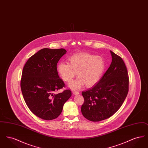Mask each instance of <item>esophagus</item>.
I'll return each mask as SVG.
<instances>
[{"instance_id":"34e87169","label":"esophagus","mask_w":148,"mask_h":148,"mask_svg":"<svg viewBox=\"0 0 148 148\" xmlns=\"http://www.w3.org/2000/svg\"><path fill=\"white\" fill-rule=\"evenodd\" d=\"M73 93L74 95H77V94H79V92L77 91V90H74V91L73 92Z\"/></svg>"}]
</instances>
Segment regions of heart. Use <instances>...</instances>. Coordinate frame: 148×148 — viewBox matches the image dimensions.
<instances>
[{"mask_svg": "<svg viewBox=\"0 0 148 148\" xmlns=\"http://www.w3.org/2000/svg\"><path fill=\"white\" fill-rule=\"evenodd\" d=\"M68 63L60 62L57 65L60 77L65 82H71L77 73L79 77L69 84L72 89H79L85 84H95L106 69V63L101 56L87 53H77L68 58Z\"/></svg>", "mask_w": 148, "mask_h": 148, "instance_id": "obj_1", "label": "heart"}]
</instances>
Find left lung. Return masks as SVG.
<instances>
[{"instance_id":"left-lung-1","label":"left lung","mask_w":148,"mask_h":148,"mask_svg":"<svg viewBox=\"0 0 148 148\" xmlns=\"http://www.w3.org/2000/svg\"><path fill=\"white\" fill-rule=\"evenodd\" d=\"M112 62L103 77L92 88L82 92L81 111L86 119L100 121L110 118L122 106L129 91V77L120 56L110 51Z\"/></svg>"}]
</instances>
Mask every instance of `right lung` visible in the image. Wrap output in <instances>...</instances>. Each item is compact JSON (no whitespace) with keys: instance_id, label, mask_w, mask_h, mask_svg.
<instances>
[{"instance_id":"obj_1","label":"right lung","mask_w":148,"mask_h":148,"mask_svg":"<svg viewBox=\"0 0 148 148\" xmlns=\"http://www.w3.org/2000/svg\"><path fill=\"white\" fill-rule=\"evenodd\" d=\"M66 52L63 48H44L31 56L23 68L21 82L23 98L30 111L42 119L58 118L71 96L69 89L56 94L65 86L56 65Z\"/></svg>"}]
</instances>
